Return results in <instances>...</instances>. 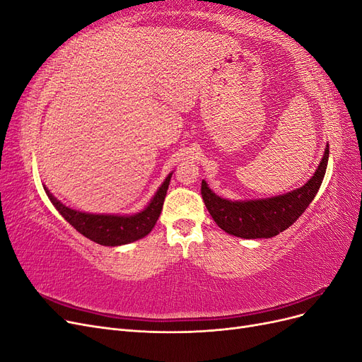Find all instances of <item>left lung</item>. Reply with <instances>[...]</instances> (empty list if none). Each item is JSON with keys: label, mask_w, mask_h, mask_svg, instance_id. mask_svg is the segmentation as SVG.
I'll list each match as a JSON object with an SVG mask.
<instances>
[{"label": "left lung", "mask_w": 362, "mask_h": 362, "mask_svg": "<svg viewBox=\"0 0 362 362\" xmlns=\"http://www.w3.org/2000/svg\"><path fill=\"white\" fill-rule=\"evenodd\" d=\"M329 145L315 173L300 189L267 199L228 201L217 196L202 180L201 194L208 213L225 233L242 238H270L286 231L315 198L326 173Z\"/></svg>", "instance_id": "8db88e82"}]
</instances>
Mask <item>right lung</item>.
Instances as JSON below:
<instances>
[{
  "label": "right lung",
  "instance_id": "obj_1",
  "mask_svg": "<svg viewBox=\"0 0 362 362\" xmlns=\"http://www.w3.org/2000/svg\"><path fill=\"white\" fill-rule=\"evenodd\" d=\"M172 173H169L166 180L163 181L160 189L151 199L145 210L131 216H117V214H90L72 210V208L63 205L57 198H54L52 193L47 187L45 193L48 194L52 205L57 208V211L64 217V221L69 222L76 231L87 237L92 242L103 246H120L133 243L136 240L148 235L152 228L156 226L164 198L169 189Z\"/></svg>",
  "mask_w": 362,
  "mask_h": 362
}]
</instances>
